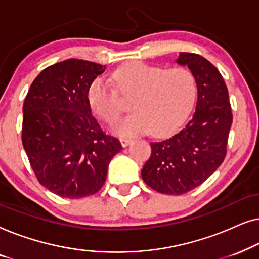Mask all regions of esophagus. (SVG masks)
<instances>
[{"label": "esophagus", "mask_w": 259, "mask_h": 259, "mask_svg": "<svg viewBox=\"0 0 259 259\" xmlns=\"http://www.w3.org/2000/svg\"><path fill=\"white\" fill-rule=\"evenodd\" d=\"M120 143H121L122 147H126L132 143V139H128V138H120Z\"/></svg>", "instance_id": "1"}]
</instances>
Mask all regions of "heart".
I'll use <instances>...</instances> for the list:
<instances>
[{
	"label": "heart",
	"instance_id": "1",
	"mask_svg": "<svg viewBox=\"0 0 259 259\" xmlns=\"http://www.w3.org/2000/svg\"><path fill=\"white\" fill-rule=\"evenodd\" d=\"M111 79L123 98L132 97L130 108L133 113L113 126V131L122 137L151 130L155 136L169 134L182 125L196 98V77L185 67L166 69L132 61L116 69ZM87 99L94 114L106 122H114L121 114L118 93L102 77L92 81Z\"/></svg>",
	"mask_w": 259,
	"mask_h": 259
}]
</instances>
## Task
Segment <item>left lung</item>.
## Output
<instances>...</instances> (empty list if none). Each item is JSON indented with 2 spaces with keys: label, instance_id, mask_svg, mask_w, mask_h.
<instances>
[{
  "label": "left lung",
  "instance_id": "1",
  "mask_svg": "<svg viewBox=\"0 0 259 259\" xmlns=\"http://www.w3.org/2000/svg\"><path fill=\"white\" fill-rule=\"evenodd\" d=\"M177 62L196 77V111L175 136L151 143V157L141 169L151 189L172 196L201 185L224 161L232 123L228 87L219 70L194 53H180Z\"/></svg>",
  "mask_w": 259,
  "mask_h": 259
}]
</instances>
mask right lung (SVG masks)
Here are the masks:
<instances>
[{"label": "right lung", "instance_id": "right-lung-1", "mask_svg": "<svg viewBox=\"0 0 259 259\" xmlns=\"http://www.w3.org/2000/svg\"><path fill=\"white\" fill-rule=\"evenodd\" d=\"M105 66L69 59L45 68L23 102L22 145L37 182L62 198L97 193L121 150L92 115L87 92Z\"/></svg>", "mask_w": 259, "mask_h": 259}]
</instances>
